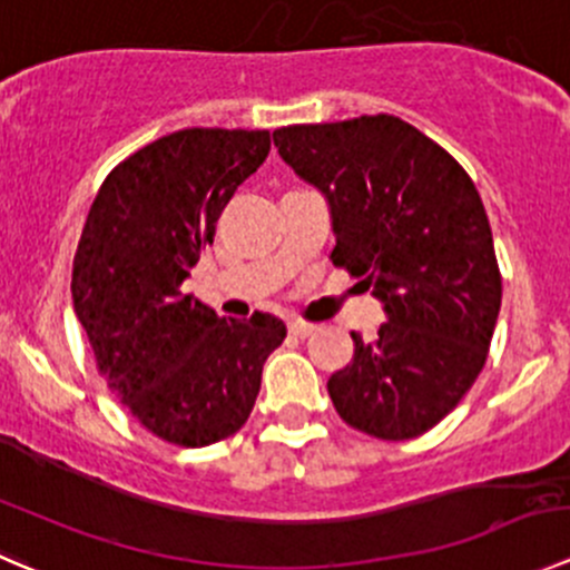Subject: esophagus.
<instances>
[{"label": "esophagus", "instance_id": "1", "mask_svg": "<svg viewBox=\"0 0 570 570\" xmlns=\"http://www.w3.org/2000/svg\"><path fill=\"white\" fill-rule=\"evenodd\" d=\"M287 330H291V335H296V337H309L315 330H318V326L309 324V321H291V324H287Z\"/></svg>", "mask_w": 570, "mask_h": 570}]
</instances>
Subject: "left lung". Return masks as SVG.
Segmentation results:
<instances>
[{
  "label": "left lung",
  "instance_id": "1",
  "mask_svg": "<svg viewBox=\"0 0 570 570\" xmlns=\"http://www.w3.org/2000/svg\"><path fill=\"white\" fill-rule=\"evenodd\" d=\"M274 146L330 202L332 266L385 304L374 341L326 382L337 415L382 441L446 419L488 360L501 307L493 233L474 179L396 116L274 129Z\"/></svg>",
  "mask_w": 570,
  "mask_h": 570
}]
</instances>
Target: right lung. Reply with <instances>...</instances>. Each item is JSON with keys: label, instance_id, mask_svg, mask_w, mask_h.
I'll list each match as a JSON object with an SVG mask.
<instances>
[{"label": "right lung", "instance_id": "obj_1", "mask_svg": "<svg viewBox=\"0 0 570 570\" xmlns=\"http://www.w3.org/2000/svg\"><path fill=\"white\" fill-rule=\"evenodd\" d=\"M272 149L268 129L190 127L118 163L101 183L71 272L96 371L144 430L199 449L235 435L285 324L218 318L183 279L213 244L238 185Z\"/></svg>", "mask_w": 570, "mask_h": 570}]
</instances>
